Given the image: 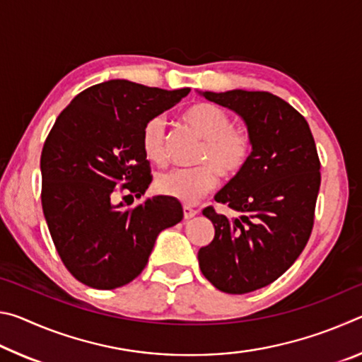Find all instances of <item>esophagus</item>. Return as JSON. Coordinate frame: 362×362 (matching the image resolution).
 <instances>
[{
  "mask_svg": "<svg viewBox=\"0 0 362 362\" xmlns=\"http://www.w3.org/2000/svg\"><path fill=\"white\" fill-rule=\"evenodd\" d=\"M196 214H198V211L193 209V207L189 206H183V218L188 220V218H193Z\"/></svg>",
  "mask_w": 362,
  "mask_h": 362,
  "instance_id": "1",
  "label": "esophagus"
}]
</instances>
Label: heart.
I'll list each match as a JSON object with an SVG mask.
<instances>
[{
    "label": "heart",
    "mask_w": 362,
    "mask_h": 362,
    "mask_svg": "<svg viewBox=\"0 0 362 362\" xmlns=\"http://www.w3.org/2000/svg\"><path fill=\"white\" fill-rule=\"evenodd\" d=\"M182 119L203 139L196 161L206 163L188 169H170L155 180L159 194L194 204L217 185V173L223 177L240 174L252 153V137L244 127L233 126L231 116L212 103H194L182 115ZM142 150L150 161H166V122L161 116L144 126Z\"/></svg>",
    "instance_id": "heart-1"
}]
</instances>
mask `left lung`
<instances>
[{
	"label": "left lung",
	"instance_id": "left-lung-1",
	"mask_svg": "<svg viewBox=\"0 0 362 362\" xmlns=\"http://www.w3.org/2000/svg\"><path fill=\"white\" fill-rule=\"evenodd\" d=\"M231 110L252 137L249 163L216 194L236 218L206 207L216 235L198 252L207 281L226 293L272 284L302 254L313 230L321 164L306 119L278 95L233 89L199 93Z\"/></svg>",
	"mask_w": 362,
	"mask_h": 362
}]
</instances>
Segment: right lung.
<instances>
[{
	"label": "right lung",
	"instance_id": "1",
	"mask_svg": "<svg viewBox=\"0 0 362 362\" xmlns=\"http://www.w3.org/2000/svg\"><path fill=\"white\" fill-rule=\"evenodd\" d=\"M188 93L110 79L79 93L54 122L41 153L42 212L64 265L83 284L110 291L131 283L159 233L183 218L168 196L134 207L115 198L118 189L136 198L146 192L144 126Z\"/></svg>",
	"mask_w": 362,
	"mask_h": 362
}]
</instances>
